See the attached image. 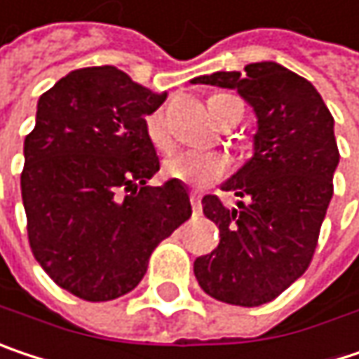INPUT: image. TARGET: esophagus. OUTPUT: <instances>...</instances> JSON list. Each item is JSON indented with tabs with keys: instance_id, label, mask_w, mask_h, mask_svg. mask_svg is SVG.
<instances>
[{
	"instance_id": "34e87169",
	"label": "esophagus",
	"mask_w": 359,
	"mask_h": 359,
	"mask_svg": "<svg viewBox=\"0 0 359 359\" xmlns=\"http://www.w3.org/2000/svg\"><path fill=\"white\" fill-rule=\"evenodd\" d=\"M189 199H191V205H193V213L199 215V213H201V195H199L197 191H191Z\"/></svg>"
}]
</instances>
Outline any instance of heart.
<instances>
[{
  "mask_svg": "<svg viewBox=\"0 0 359 359\" xmlns=\"http://www.w3.org/2000/svg\"><path fill=\"white\" fill-rule=\"evenodd\" d=\"M228 94H213L208 100L210 114L217 121V100ZM146 135L156 149H166L170 144V133L164 111H154L146 118ZM228 172V158L224 154H201V151H172L162 160V175L166 179L187 182L195 189H203L215 180L224 179Z\"/></svg>",
  "mask_w": 359,
  "mask_h": 359,
  "instance_id": "heart-1",
  "label": "heart"
}]
</instances>
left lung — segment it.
Listing matches in <instances>:
<instances>
[{
    "instance_id": "1",
    "label": "left lung",
    "mask_w": 359,
    "mask_h": 359,
    "mask_svg": "<svg viewBox=\"0 0 359 359\" xmlns=\"http://www.w3.org/2000/svg\"><path fill=\"white\" fill-rule=\"evenodd\" d=\"M193 83L234 88L257 114L255 154L222 184L246 201L228 210L215 195L203 197L219 245L197 257L193 271L215 300L261 306L309 269L316 250L339 164L333 116L309 80L273 61Z\"/></svg>"
}]
</instances>
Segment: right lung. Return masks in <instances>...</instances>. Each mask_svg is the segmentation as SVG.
Instances as JSON below:
<instances>
[{
    "label": "right lung",
    "mask_w": 359,
    "mask_h": 359,
    "mask_svg": "<svg viewBox=\"0 0 359 359\" xmlns=\"http://www.w3.org/2000/svg\"><path fill=\"white\" fill-rule=\"evenodd\" d=\"M164 100L113 65L76 69L39 98L20 177L28 243L82 300L131 292L154 248L191 217L180 180L146 184L160 170L146 116Z\"/></svg>",
    "instance_id": "obj_1"
}]
</instances>
